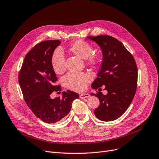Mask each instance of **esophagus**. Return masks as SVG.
<instances>
[{
    "label": "esophagus",
    "instance_id": "1",
    "mask_svg": "<svg viewBox=\"0 0 159 159\" xmlns=\"http://www.w3.org/2000/svg\"><path fill=\"white\" fill-rule=\"evenodd\" d=\"M90 96V95L89 94L87 93H84V94H80V98H81V99H84V98H87Z\"/></svg>",
    "mask_w": 159,
    "mask_h": 159
}]
</instances>
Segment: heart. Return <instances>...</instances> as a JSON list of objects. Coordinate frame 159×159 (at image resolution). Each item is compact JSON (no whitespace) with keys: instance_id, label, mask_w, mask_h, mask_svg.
I'll return each mask as SVG.
<instances>
[{"instance_id":"b5f03b06","label":"heart","mask_w":159,"mask_h":159,"mask_svg":"<svg viewBox=\"0 0 159 159\" xmlns=\"http://www.w3.org/2000/svg\"><path fill=\"white\" fill-rule=\"evenodd\" d=\"M71 54L80 58L85 59L86 63L91 66H96L101 61V56L93 52V48L89 43L78 39L72 42L69 47ZM51 66L57 74H61L66 70L65 57L63 52L59 48L56 49L51 56ZM91 76L84 72H71L68 74L63 79L65 86L74 91L81 92L84 90Z\"/></svg>"}]
</instances>
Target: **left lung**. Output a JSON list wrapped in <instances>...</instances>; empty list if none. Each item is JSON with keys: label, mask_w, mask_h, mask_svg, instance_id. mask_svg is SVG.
I'll return each instance as SVG.
<instances>
[{"label": "left lung", "mask_w": 159, "mask_h": 159, "mask_svg": "<svg viewBox=\"0 0 159 159\" xmlns=\"http://www.w3.org/2000/svg\"><path fill=\"white\" fill-rule=\"evenodd\" d=\"M88 38L99 44L103 53L101 69L91 87L97 89L105 85L104 90L108 92L106 95L98 91L91 94L100 100L94 114L102 121H113L124 114L134 98L138 80L137 64L133 55L115 37L98 35Z\"/></svg>", "instance_id": "obj_1"}]
</instances>
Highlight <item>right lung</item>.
<instances>
[{
    "label": "right lung",
    "mask_w": 159,
    "mask_h": 159,
    "mask_svg": "<svg viewBox=\"0 0 159 159\" xmlns=\"http://www.w3.org/2000/svg\"><path fill=\"white\" fill-rule=\"evenodd\" d=\"M59 40L37 43L26 55L19 74V83L24 100L34 114L43 122L52 124L65 118L78 94L71 90L63 92L62 97L52 99L53 92L61 90L56 85L57 78L51 66V56L60 44Z\"/></svg>",
    "instance_id": "1"
}]
</instances>
